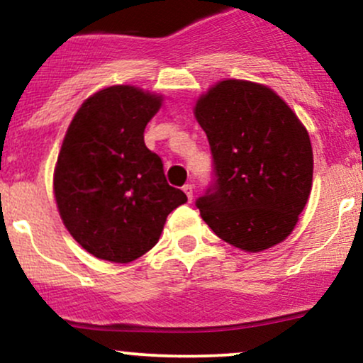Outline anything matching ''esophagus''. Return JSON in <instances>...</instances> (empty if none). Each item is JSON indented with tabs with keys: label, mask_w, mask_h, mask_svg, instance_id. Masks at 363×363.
Masks as SVG:
<instances>
[{
	"label": "esophagus",
	"mask_w": 363,
	"mask_h": 363,
	"mask_svg": "<svg viewBox=\"0 0 363 363\" xmlns=\"http://www.w3.org/2000/svg\"><path fill=\"white\" fill-rule=\"evenodd\" d=\"M183 191L186 194V197H189V202L194 200V185L191 183H186V185H183Z\"/></svg>",
	"instance_id": "34e87169"
}]
</instances>
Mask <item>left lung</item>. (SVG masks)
<instances>
[{"label": "left lung", "instance_id": "1", "mask_svg": "<svg viewBox=\"0 0 363 363\" xmlns=\"http://www.w3.org/2000/svg\"><path fill=\"white\" fill-rule=\"evenodd\" d=\"M195 118L214 166V182L195 202L202 219L220 240L250 253L282 242L313 185L306 127L275 91L242 79L208 89Z\"/></svg>", "mask_w": 363, "mask_h": 363}]
</instances>
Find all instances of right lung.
<instances>
[{
    "instance_id": "obj_1",
    "label": "right lung",
    "mask_w": 363,
    "mask_h": 363,
    "mask_svg": "<svg viewBox=\"0 0 363 363\" xmlns=\"http://www.w3.org/2000/svg\"><path fill=\"white\" fill-rule=\"evenodd\" d=\"M163 98L117 84L79 106L54 169V195L71 236L93 257L129 263L160 240L166 217L186 202L166 182L144 129Z\"/></svg>"
}]
</instances>
